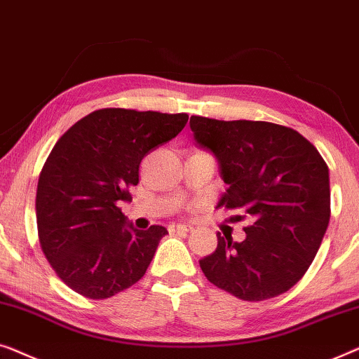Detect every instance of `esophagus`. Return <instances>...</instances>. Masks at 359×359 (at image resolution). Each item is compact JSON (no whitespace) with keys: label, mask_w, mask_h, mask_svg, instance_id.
<instances>
[{"label":"esophagus","mask_w":359,"mask_h":359,"mask_svg":"<svg viewBox=\"0 0 359 359\" xmlns=\"http://www.w3.org/2000/svg\"><path fill=\"white\" fill-rule=\"evenodd\" d=\"M169 231L170 232H189V231H191V226L190 224H185V223L170 224L169 226Z\"/></svg>","instance_id":"obj_1"}]
</instances>
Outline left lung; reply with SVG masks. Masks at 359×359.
<instances>
[{
	"mask_svg": "<svg viewBox=\"0 0 359 359\" xmlns=\"http://www.w3.org/2000/svg\"><path fill=\"white\" fill-rule=\"evenodd\" d=\"M194 138L210 149L228 184L218 206L242 210L245 239L218 236L200 260L215 286L244 301L283 294L299 281L319 250L330 219L329 168L296 130L270 122L194 115Z\"/></svg>",
	"mask_w": 359,
	"mask_h": 359,
	"instance_id": "1",
	"label": "left lung"
}]
</instances>
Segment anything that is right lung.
Here are the masks:
<instances>
[{
  "instance_id": "right-lung-1",
  "label": "right lung",
  "mask_w": 359,
  "mask_h": 359,
  "mask_svg": "<svg viewBox=\"0 0 359 359\" xmlns=\"http://www.w3.org/2000/svg\"><path fill=\"white\" fill-rule=\"evenodd\" d=\"M187 120V114L100 109L53 146L35 196L39 241L73 291L107 299L143 278L168 229H135L118 203L131 200L141 159L175 138Z\"/></svg>"
}]
</instances>
